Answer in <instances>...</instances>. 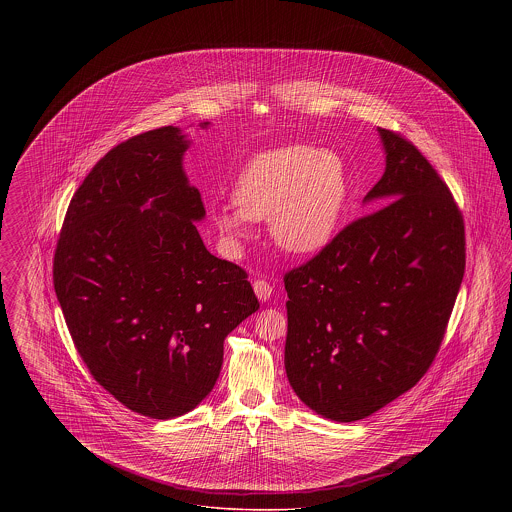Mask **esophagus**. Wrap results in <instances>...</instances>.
Wrapping results in <instances>:
<instances>
[{
    "label": "esophagus",
    "mask_w": 512,
    "mask_h": 512,
    "mask_svg": "<svg viewBox=\"0 0 512 512\" xmlns=\"http://www.w3.org/2000/svg\"><path fill=\"white\" fill-rule=\"evenodd\" d=\"M253 290H255L257 297H259L261 301H268L270 295H272V284L267 282V280H255V282H253Z\"/></svg>",
    "instance_id": "obj_1"
}]
</instances>
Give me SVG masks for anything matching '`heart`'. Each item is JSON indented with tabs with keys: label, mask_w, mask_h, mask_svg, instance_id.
I'll use <instances>...</instances> for the list:
<instances>
[{
	"label": "heart",
	"mask_w": 512,
	"mask_h": 512,
	"mask_svg": "<svg viewBox=\"0 0 512 512\" xmlns=\"http://www.w3.org/2000/svg\"><path fill=\"white\" fill-rule=\"evenodd\" d=\"M347 194L340 155L311 146L278 147L245 163L232 192L236 209H215L213 222L232 249L249 236V220L268 219L270 236L282 249L313 253L332 240Z\"/></svg>",
	"instance_id": "obj_1"
}]
</instances>
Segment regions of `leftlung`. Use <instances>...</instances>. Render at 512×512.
Wrapping results in <instances>:
<instances>
[{
  "label": "left lung",
  "mask_w": 512,
  "mask_h": 512,
  "mask_svg": "<svg viewBox=\"0 0 512 512\" xmlns=\"http://www.w3.org/2000/svg\"><path fill=\"white\" fill-rule=\"evenodd\" d=\"M378 209L284 274L286 374L297 397L338 422L411 390L438 355L466 265L463 213L405 136L378 128Z\"/></svg>",
  "instance_id": "1"
}]
</instances>
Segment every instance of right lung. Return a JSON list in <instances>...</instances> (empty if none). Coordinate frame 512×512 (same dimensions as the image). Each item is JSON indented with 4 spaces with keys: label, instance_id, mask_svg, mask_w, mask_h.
Returning <instances> with one entry per match:
<instances>
[{
    "label": "right lung",
    "instance_id": "obj_1",
    "mask_svg": "<svg viewBox=\"0 0 512 512\" xmlns=\"http://www.w3.org/2000/svg\"><path fill=\"white\" fill-rule=\"evenodd\" d=\"M186 149L163 126L107 151L74 192L53 255L84 365L124 407L157 420L209 395L224 338L259 309L244 268L211 255L195 228L205 207L182 171Z\"/></svg>",
    "mask_w": 512,
    "mask_h": 512
}]
</instances>
